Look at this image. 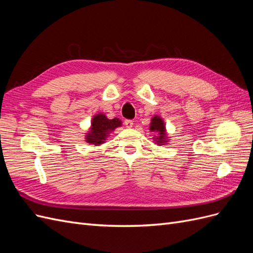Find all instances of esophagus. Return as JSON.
Listing matches in <instances>:
<instances>
[{"mask_svg": "<svg viewBox=\"0 0 253 253\" xmlns=\"http://www.w3.org/2000/svg\"><path fill=\"white\" fill-rule=\"evenodd\" d=\"M133 120H129V119H126V121H125V126L127 127V128H131L132 126H133Z\"/></svg>", "mask_w": 253, "mask_h": 253, "instance_id": "obj_1", "label": "esophagus"}]
</instances>
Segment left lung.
<instances>
[{
  "instance_id": "left-lung-1",
  "label": "left lung",
  "mask_w": 253,
  "mask_h": 253,
  "mask_svg": "<svg viewBox=\"0 0 253 253\" xmlns=\"http://www.w3.org/2000/svg\"><path fill=\"white\" fill-rule=\"evenodd\" d=\"M149 127L150 131L154 133V135H153V140H154L155 144L164 145L170 141V137L167 133L166 124L160 116L154 115L151 119Z\"/></svg>"
}]
</instances>
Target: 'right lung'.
Returning <instances> with one entry per match:
<instances>
[{
    "label": "right lung",
    "instance_id": "obj_1",
    "mask_svg": "<svg viewBox=\"0 0 253 253\" xmlns=\"http://www.w3.org/2000/svg\"><path fill=\"white\" fill-rule=\"evenodd\" d=\"M122 126V121L118 118L109 119L103 113L94 115L90 121V126L85 134V141L89 144L101 145L105 142L110 134Z\"/></svg>",
    "mask_w": 253,
    "mask_h": 253
}]
</instances>
